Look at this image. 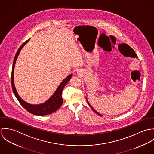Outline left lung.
I'll return each mask as SVG.
<instances>
[{"mask_svg":"<svg viewBox=\"0 0 154 154\" xmlns=\"http://www.w3.org/2000/svg\"><path fill=\"white\" fill-rule=\"evenodd\" d=\"M86 99H87V98H86ZM87 103H88V105H89V107H90L92 109V110H93V111H94L95 113H97V114H98V115H100V116H102L101 114H100V113H98V112L97 111H95V110H94V109L92 108V106L90 105V104L89 103V102H88V100H87Z\"/></svg>","mask_w":154,"mask_h":154,"instance_id":"1","label":"left lung"}]
</instances>
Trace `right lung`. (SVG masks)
Returning a JSON list of instances; mask_svg holds the SVG:
<instances>
[{
	"mask_svg": "<svg viewBox=\"0 0 154 154\" xmlns=\"http://www.w3.org/2000/svg\"><path fill=\"white\" fill-rule=\"evenodd\" d=\"M30 38L26 40L25 42H24L23 44L20 46L19 49L18 50L13 63V66L12 69V76H11V82H12V88L13 90V92L20 102V103L22 105V107L31 112V114H33L34 115L37 116H44V115H48L50 114L56 110H58L59 107L62 105L63 103V98L62 97V91L64 87L66 86L67 83L70 81L72 76V74L69 75L68 76H67L66 78L63 80V81L60 83V84L59 85V87L56 89L54 94L43 103L40 104H29L24 100H23L22 98L20 97V96L18 95L16 88L15 87L14 84V67L16 63V61L18 59V57L20 53V51L22 48L24 47V45L26 44L29 41Z\"/></svg>",
	"mask_w": 154,
	"mask_h": 154,
	"instance_id": "obj_1",
	"label": "right lung"
}]
</instances>
